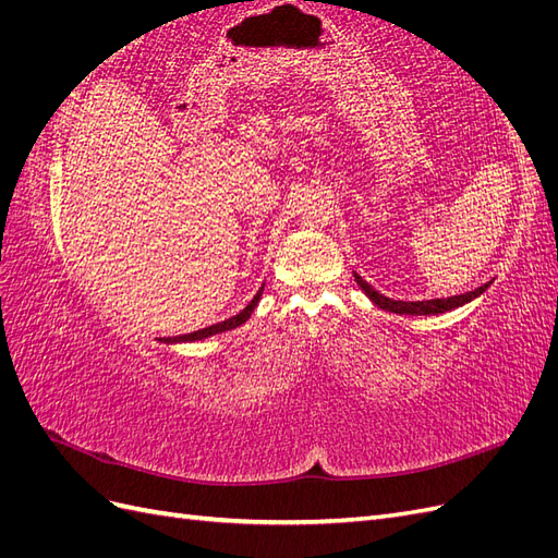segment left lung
Masks as SVG:
<instances>
[{"mask_svg": "<svg viewBox=\"0 0 558 558\" xmlns=\"http://www.w3.org/2000/svg\"><path fill=\"white\" fill-rule=\"evenodd\" d=\"M353 279H356L359 289L375 302V305L384 312H391V314H404V316H437V314H447V312H453L459 310L463 305H468V302H472L475 298H480L488 286H492L494 281H486L484 286H480V289L470 291V293H463V295H453V298H437V300H416V302H408V300H393V298H386L381 295L379 291H375L373 286H369L363 277H359L356 272H353Z\"/></svg>", "mask_w": 558, "mask_h": 558, "instance_id": "obj_1", "label": "left lung"}]
</instances>
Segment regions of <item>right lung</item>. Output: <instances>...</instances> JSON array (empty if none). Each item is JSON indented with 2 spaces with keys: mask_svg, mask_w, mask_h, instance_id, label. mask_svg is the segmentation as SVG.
Returning <instances> with one entry per match:
<instances>
[{
  "mask_svg": "<svg viewBox=\"0 0 558 558\" xmlns=\"http://www.w3.org/2000/svg\"><path fill=\"white\" fill-rule=\"evenodd\" d=\"M263 291H265V283L260 286L258 289V293L253 295V300L248 302V305L240 312V314H234V316H230V318H226V320H221V324H216V326H209V328H202V330H195V332H189V335H179V337H162L160 342H165V344H183V342H202V340H207V337H214V335H218V332H228V330H232V328H240L242 324H246V320L251 318V314H253V310L258 307V302H260V295H263Z\"/></svg>",
  "mask_w": 558,
  "mask_h": 558,
  "instance_id": "obj_1",
  "label": "right lung"
}]
</instances>
